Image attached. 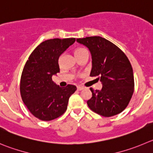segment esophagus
I'll return each mask as SVG.
<instances>
[{
  "label": "esophagus",
  "instance_id": "obj_1",
  "mask_svg": "<svg viewBox=\"0 0 153 153\" xmlns=\"http://www.w3.org/2000/svg\"><path fill=\"white\" fill-rule=\"evenodd\" d=\"M84 89V87L83 86H81V85H78L77 86V90L78 91H81V90Z\"/></svg>",
  "mask_w": 153,
  "mask_h": 153
}]
</instances>
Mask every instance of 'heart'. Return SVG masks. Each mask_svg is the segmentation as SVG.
<instances>
[{
	"label": "heart",
	"mask_w": 153,
	"mask_h": 153,
	"mask_svg": "<svg viewBox=\"0 0 153 153\" xmlns=\"http://www.w3.org/2000/svg\"><path fill=\"white\" fill-rule=\"evenodd\" d=\"M85 51H87L86 49H83V48H78V49H75V51H74V54H75V56H76V55H79V54L82 53V52H85Z\"/></svg>",
	"instance_id": "b5f03b06"
}]
</instances>
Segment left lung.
Here are the masks:
<instances>
[{
    "mask_svg": "<svg viewBox=\"0 0 153 153\" xmlns=\"http://www.w3.org/2000/svg\"><path fill=\"white\" fill-rule=\"evenodd\" d=\"M76 41L88 48L92 59L90 76H97L102 83L100 91L90 88L92 97L87 101L88 107L104 117L122 113L130 102L134 88L133 69L126 55L99 36Z\"/></svg>",
    "mask_w": 153,
    "mask_h": 153,
    "instance_id": "8db88e82",
    "label": "left lung"
}]
</instances>
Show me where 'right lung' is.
Masks as SVG:
<instances>
[{"label":"right lung","instance_id":"obj_1","mask_svg":"<svg viewBox=\"0 0 153 153\" xmlns=\"http://www.w3.org/2000/svg\"><path fill=\"white\" fill-rule=\"evenodd\" d=\"M75 38L50 39L42 42L29 56L20 80L22 101L33 116L42 121L57 119L66 111L68 100L76 87L61 88L52 81L60 71V56L75 42Z\"/></svg>","mask_w":153,"mask_h":153}]
</instances>
